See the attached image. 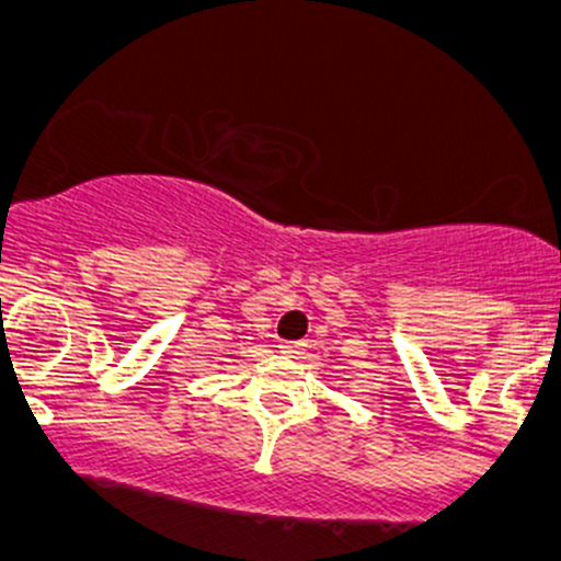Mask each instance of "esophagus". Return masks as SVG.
<instances>
[{
	"label": "esophagus",
	"instance_id": "esophagus-1",
	"mask_svg": "<svg viewBox=\"0 0 561 561\" xmlns=\"http://www.w3.org/2000/svg\"><path fill=\"white\" fill-rule=\"evenodd\" d=\"M279 347H282V353H285V356H293V358H298L302 353V343H282Z\"/></svg>",
	"mask_w": 561,
	"mask_h": 561
}]
</instances>
